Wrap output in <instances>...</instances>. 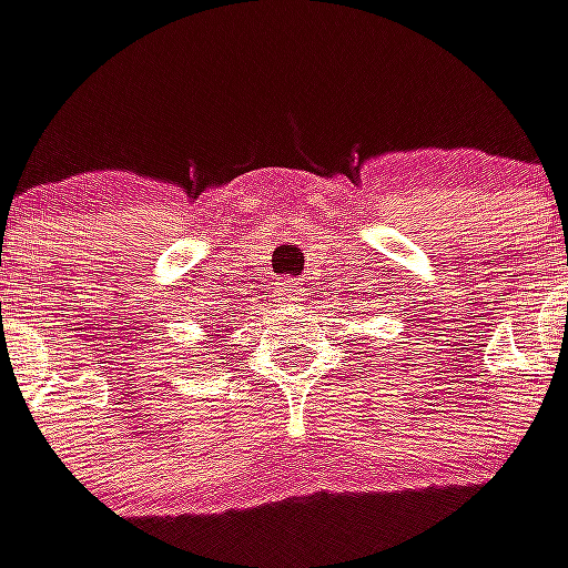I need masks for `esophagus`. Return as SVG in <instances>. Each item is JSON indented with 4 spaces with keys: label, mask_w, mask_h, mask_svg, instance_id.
Instances as JSON below:
<instances>
[{
    "label": "esophagus",
    "mask_w": 568,
    "mask_h": 568,
    "mask_svg": "<svg viewBox=\"0 0 568 568\" xmlns=\"http://www.w3.org/2000/svg\"><path fill=\"white\" fill-rule=\"evenodd\" d=\"M278 293H281V298H298V295H301V290L298 287H295V284H293V281H284V284H281V290H278Z\"/></svg>",
    "instance_id": "34e87169"
}]
</instances>
